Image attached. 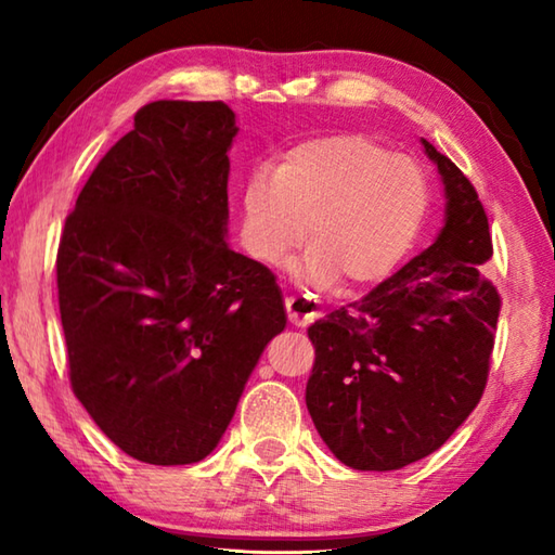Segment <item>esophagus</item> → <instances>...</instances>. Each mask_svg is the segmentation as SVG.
<instances>
[{
    "label": "esophagus",
    "instance_id": "obj_1",
    "mask_svg": "<svg viewBox=\"0 0 555 555\" xmlns=\"http://www.w3.org/2000/svg\"><path fill=\"white\" fill-rule=\"evenodd\" d=\"M286 313L291 323L304 327L321 315V308H318V304L311 296L298 294V296H286Z\"/></svg>",
    "mask_w": 555,
    "mask_h": 555
}]
</instances>
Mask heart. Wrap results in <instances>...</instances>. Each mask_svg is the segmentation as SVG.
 <instances>
[{"label":"heart","instance_id":"b5f03b06","mask_svg":"<svg viewBox=\"0 0 555 555\" xmlns=\"http://www.w3.org/2000/svg\"><path fill=\"white\" fill-rule=\"evenodd\" d=\"M428 178L413 158L367 134L311 139L281 158L274 181L242 193L240 237L251 259L281 264L306 237L298 274L315 286H367L397 269L424 228Z\"/></svg>","mask_w":555,"mask_h":555}]
</instances>
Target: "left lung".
I'll use <instances>...</instances> for the list:
<instances>
[{"label": "left lung", "instance_id": "8db88e82", "mask_svg": "<svg viewBox=\"0 0 555 555\" xmlns=\"http://www.w3.org/2000/svg\"><path fill=\"white\" fill-rule=\"evenodd\" d=\"M446 183V228L354 304L308 327L306 406L333 455L399 469L438 450L480 403L502 296L487 279L492 234L475 185L426 142Z\"/></svg>", "mask_w": 555, "mask_h": 555}]
</instances>
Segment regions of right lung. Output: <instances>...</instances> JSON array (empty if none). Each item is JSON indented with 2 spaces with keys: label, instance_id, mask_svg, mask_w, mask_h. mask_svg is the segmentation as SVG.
<instances>
[{
  "label": "right lung",
  "instance_id": "right-lung-1",
  "mask_svg": "<svg viewBox=\"0 0 555 555\" xmlns=\"http://www.w3.org/2000/svg\"><path fill=\"white\" fill-rule=\"evenodd\" d=\"M234 134L220 100L149 102L61 232L73 393L112 443L149 465L212 453L286 325L271 269L224 242Z\"/></svg>",
  "mask_w": 555,
  "mask_h": 555
}]
</instances>
